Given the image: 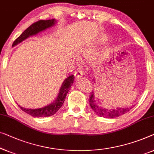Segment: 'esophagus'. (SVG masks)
<instances>
[{
	"mask_svg": "<svg viewBox=\"0 0 154 154\" xmlns=\"http://www.w3.org/2000/svg\"><path fill=\"white\" fill-rule=\"evenodd\" d=\"M74 76L75 79H79L82 76V72L81 70H77L76 72L74 73Z\"/></svg>",
	"mask_w": 154,
	"mask_h": 154,
	"instance_id": "esophagus-1",
	"label": "esophagus"
}]
</instances>
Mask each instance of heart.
<instances>
[{
  "mask_svg": "<svg viewBox=\"0 0 154 154\" xmlns=\"http://www.w3.org/2000/svg\"><path fill=\"white\" fill-rule=\"evenodd\" d=\"M103 40H104V39H103ZM91 54H92V50H91L90 48H85V49H84L82 51V56L85 57H89L90 55H91Z\"/></svg>",
  "mask_w": 154,
  "mask_h": 154,
  "instance_id": "b5f03b06",
  "label": "heart"
}]
</instances>
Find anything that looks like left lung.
Segmentation results:
<instances>
[{
	"instance_id": "left-lung-1",
	"label": "left lung",
	"mask_w": 154,
	"mask_h": 154,
	"mask_svg": "<svg viewBox=\"0 0 154 154\" xmlns=\"http://www.w3.org/2000/svg\"><path fill=\"white\" fill-rule=\"evenodd\" d=\"M90 105L92 110L94 111L96 114L101 116V117H107V118H116L117 117H119L122 115H124L125 113L128 112L129 110L132 108H117L116 110H109L108 109L102 108L97 106L95 103L94 100V92H90Z\"/></svg>"
}]
</instances>
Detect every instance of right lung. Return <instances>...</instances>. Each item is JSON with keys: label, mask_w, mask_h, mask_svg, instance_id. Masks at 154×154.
Listing matches in <instances>:
<instances>
[{"label": "right lung", "mask_w": 154, "mask_h": 154, "mask_svg": "<svg viewBox=\"0 0 154 154\" xmlns=\"http://www.w3.org/2000/svg\"><path fill=\"white\" fill-rule=\"evenodd\" d=\"M55 22V19H53L49 20H39L37 22H35L32 25L29 26L26 30H24V32H22V34L18 38L14 40L12 46L17 45L20 42L23 41L24 39L28 38V37L31 36V35H36L37 33L41 32V31L45 30L46 28L51 27V26L54 25ZM73 78H74V75H72L64 80L61 86L60 90V92L56 100L53 103L50 104L49 106L38 109H34V110L33 109H26L19 106V108L25 112L35 117H50L51 115H53L59 110V109L63 105L66 96L69 90H70L71 86L73 84Z\"/></svg>", "instance_id": "add662e5"}]
</instances>
